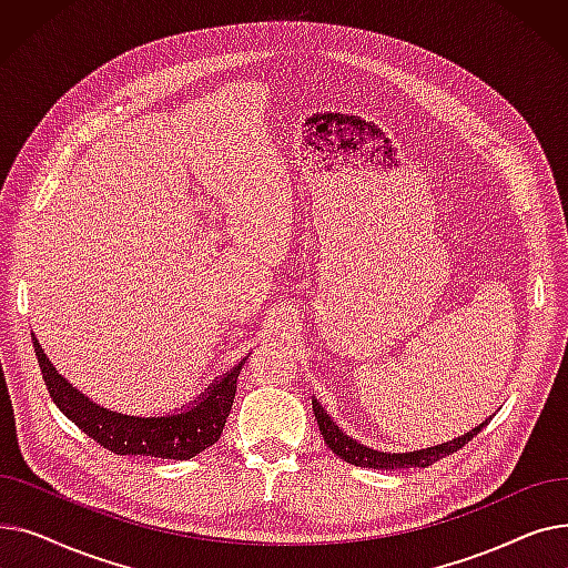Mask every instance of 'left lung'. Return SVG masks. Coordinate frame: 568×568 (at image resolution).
Instances as JSON below:
<instances>
[{
  "mask_svg": "<svg viewBox=\"0 0 568 568\" xmlns=\"http://www.w3.org/2000/svg\"><path fill=\"white\" fill-rule=\"evenodd\" d=\"M313 412H315V419H317V426H320V433L326 442V446L329 449L343 458L345 463L349 465H356V467H368V469H407V467H428L446 456H452L456 452H460L463 446L474 439L476 435H479L490 419H486V424L476 426L474 430L465 433L463 437H456V439H449L444 444H437V446H428V449H422V452H409V454H386V452H375V449H368V446L364 444H356V439L347 437L343 430H338V426L332 422V416L326 414L322 409V405L313 398Z\"/></svg>",
  "mask_w": 568,
  "mask_h": 568,
  "instance_id": "obj_1",
  "label": "left lung"
}]
</instances>
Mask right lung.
<instances>
[{
    "mask_svg": "<svg viewBox=\"0 0 568 568\" xmlns=\"http://www.w3.org/2000/svg\"><path fill=\"white\" fill-rule=\"evenodd\" d=\"M34 352L43 382L52 403L84 433L99 442L103 449L116 456H152L168 460H189L216 444L230 416L236 377L242 373L239 362L223 379L214 382L189 412L168 416H129L110 412L89 398L54 371L34 338Z\"/></svg>",
    "mask_w": 568,
    "mask_h": 568,
    "instance_id": "obj_1",
    "label": "right lung"
}]
</instances>
